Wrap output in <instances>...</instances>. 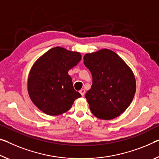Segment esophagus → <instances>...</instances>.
Segmentation results:
<instances>
[{
	"label": "esophagus",
	"mask_w": 159,
	"mask_h": 159,
	"mask_svg": "<svg viewBox=\"0 0 159 159\" xmlns=\"http://www.w3.org/2000/svg\"><path fill=\"white\" fill-rule=\"evenodd\" d=\"M80 93L81 94L82 96H84V93H85V90H84V89H82L80 90Z\"/></svg>",
	"instance_id": "obj_1"
}]
</instances>
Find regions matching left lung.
I'll return each instance as SVG.
<instances>
[{
    "label": "left lung",
    "mask_w": 159,
    "mask_h": 159,
    "mask_svg": "<svg viewBox=\"0 0 159 159\" xmlns=\"http://www.w3.org/2000/svg\"><path fill=\"white\" fill-rule=\"evenodd\" d=\"M83 59L92 76V87L85 94L92 113L104 120L120 116L131 104L136 92L132 70L108 49L87 53Z\"/></svg>",
    "instance_id": "8db88e82"
}]
</instances>
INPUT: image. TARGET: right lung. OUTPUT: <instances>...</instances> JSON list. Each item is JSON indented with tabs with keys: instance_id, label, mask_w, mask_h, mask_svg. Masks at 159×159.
<instances>
[{
	"instance_id": "add662e5",
	"label": "right lung",
	"mask_w": 159,
	"mask_h": 159,
	"mask_svg": "<svg viewBox=\"0 0 159 159\" xmlns=\"http://www.w3.org/2000/svg\"><path fill=\"white\" fill-rule=\"evenodd\" d=\"M82 59L78 52L55 47L38 58L28 78V92L33 103L48 115L67 111L81 97L73 87L68 71Z\"/></svg>"
}]
</instances>
